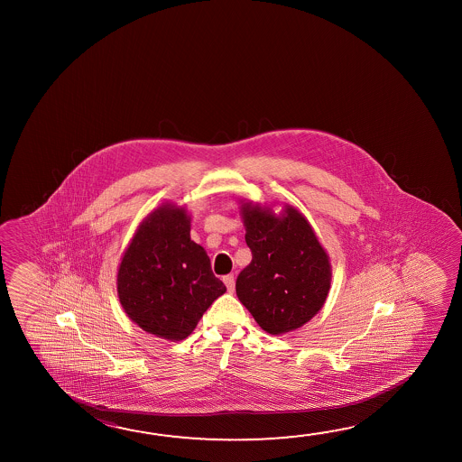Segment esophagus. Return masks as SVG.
<instances>
[{
    "label": "esophagus",
    "mask_w": 462,
    "mask_h": 462,
    "mask_svg": "<svg viewBox=\"0 0 462 462\" xmlns=\"http://www.w3.org/2000/svg\"><path fill=\"white\" fill-rule=\"evenodd\" d=\"M224 283H226V287H227L228 291H234L235 277L232 273H228V275L224 277Z\"/></svg>",
    "instance_id": "esophagus-1"
}]
</instances>
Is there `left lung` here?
Instances as JSON below:
<instances>
[{"label": "left lung", "instance_id": "left-lung-1", "mask_svg": "<svg viewBox=\"0 0 462 462\" xmlns=\"http://www.w3.org/2000/svg\"><path fill=\"white\" fill-rule=\"evenodd\" d=\"M250 264L236 277V296L259 327L280 335L304 326L326 303L330 263L303 214L288 206L282 217L243 205Z\"/></svg>", "mask_w": 462, "mask_h": 462}]
</instances>
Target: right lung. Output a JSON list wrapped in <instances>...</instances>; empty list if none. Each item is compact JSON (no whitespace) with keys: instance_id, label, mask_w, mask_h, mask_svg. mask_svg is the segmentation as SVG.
<instances>
[{"instance_id":"obj_1","label":"right lung","mask_w":462,"mask_h":462,"mask_svg":"<svg viewBox=\"0 0 462 462\" xmlns=\"http://www.w3.org/2000/svg\"><path fill=\"white\" fill-rule=\"evenodd\" d=\"M226 290L203 246L191 242L187 212L171 205L142 222L117 273V293L127 316L144 332L166 340L187 338Z\"/></svg>"}]
</instances>
